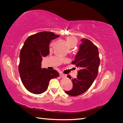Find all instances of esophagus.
<instances>
[{"instance_id":"esophagus-1","label":"esophagus","mask_w":123,"mask_h":123,"mask_svg":"<svg viewBox=\"0 0 123 123\" xmlns=\"http://www.w3.org/2000/svg\"><path fill=\"white\" fill-rule=\"evenodd\" d=\"M60 76L62 78H65V77H66V75H65V74H64L63 73H61L60 74Z\"/></svg>"}]
</instances>
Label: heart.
<instances>
[{
	"label": "heart",
	"instance_id": "heart-1",
	"mask_svg": "<svg viewBox=\"0 0 123 123\" xmlns=\"http://www.w3.org/2000/svg\"><path fill=\"white\" fill-rule=\"evenodd\" d=\"M66 41L70 47L75 46L77 43V39L73 36H68L66 37Z\"/></svg>",
	"mask_w": 123,
	"mask_h": 123
}]
</instances>
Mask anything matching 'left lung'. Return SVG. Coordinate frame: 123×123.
Here are the masks:
<instances>
[{
    "mask_svg": "<svg viewBox=\"0 0 123 123\" xmlns=\"http://www.w3.org/2000/svg\"><path fill=\"white\" fill-rule=\"evenodd\" d=\"M71 64L75 65L80 70L76 79L71 80L73 85L72 89L66 91L65 93L76 96L86 91L98 76L100 64L98 47L89 39H82L79 51ZM67 77L71 79L69 75Z\"/></svg>",
    "mask_w": 123,
    "mask_h": 123,
    "instance_id": "obj_1",
    "label": "left lung"
}]
</instances>
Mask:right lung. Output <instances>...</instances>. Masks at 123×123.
<instances>
[{"mask_svg": "<svg viewBox=\"0 0 123 123\" xmlns=\"http://www.w3.org/2000/svg\"><path fill=\"white\" fill-rule=\"evenodd\" d=\"M59 36L51 32H40L28 37L21 48L18 70L22 83L32 93L46 91L50 80L59 76L56 70L42 68V58L49 54L50 41Z\"/></svg>", "mask_w": 123, "mask_h": 123, "instance_id": "obj_1", "label": "right lung"}]
</instances>
